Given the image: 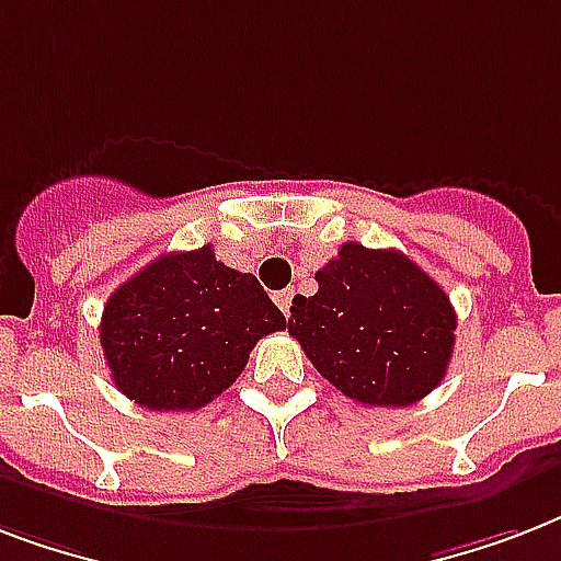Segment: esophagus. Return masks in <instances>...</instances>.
I'll return each instance as SVG.
<instances>
[{
	"mask_svg": "<svg viewBox=\"0 0 561 561\" xmlns=\"http://www.w3.org/2000/svg\"><path fill=\"white\" fill-rule=\"evenodd\" d=\"M290 302H294V288L279 290V294H276V306H279L282 314H290Z\"/></svg>",
	"mask_w": 561,
	"mask_h": 561,
	"instance_id": "esophagus-1",
	"label": "esophagus"
}]
</instances>
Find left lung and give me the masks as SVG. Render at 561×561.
Returning a JSON list of instances; mask_svg holds the SVG:
<instances>
[{
    "instance_id": "1",
    "label": "left lung",
    "mask_w": 561,
    "mask_h": 561,
    "mask_svg": "<svg viewBox=\"0 0 561 561\" xmlns=\"http://www.w3.org/2000/svg\"><path fill=\"white\" fill-rule=\"evenodd\" d=\"M314 279V297H294L288 332L343 396L408 408L443 381L457 314L408 255L350 241Z\"/></svg>"
}]
</instances>
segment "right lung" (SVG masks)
<instances>
[{
  "label": "right lung",
  "instance_id": "obj_1",
  "mask_svg": "<svg viewBox=\"0 0 561 561\" xmlns=\"http://www.w3.org/2000/svg\"><path fill=\"white\" fill-rule=\"evenodd\" d=\"M279 329L285 314L253 273L227 267L206 244L160 255L118 285L101 314V350L127 399L148 410H197Z\"/></svg>",
  "mask_w": 561,
  "mask_h": 561
}]
</instances>
